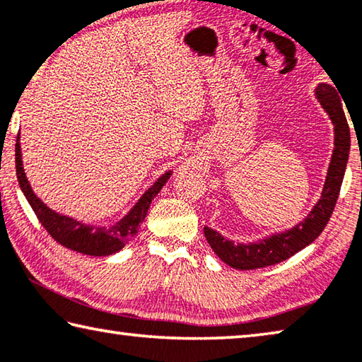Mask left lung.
<instances>
[{
  "mask_svg": "<svg viewBox=\"0 0 362 362\" xmlns=\"http://www.w3.org/2000/svg\"><path fill=\"white\" fill-rule=\"evenodd\" d=\"M315 98L329 114L335 132V148L329 170H327L322 197L315 203L306 219L296 223L293 228L269 235V237L253 243H233L232 240L222 237L219 232L212 230L211 227H204V237L212 251L233 269L251 271V269L274 266V264L288 259L290 256L311 245L322 233L332 212H334L343 175H345L351 140H349L345 111H343L340 96L337 95L335 88L327 83H319V87L315 88Z\"/></svg>",
  "mask_w": 362,
  "mask_h": 362,
  "instance_id": "left-lung-1",
  "label": "left lung"
}]
</instances>
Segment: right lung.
<instances>
[{
  "mask_svg": "<svg viewBox=\"0 0 362 362\" xmlns=\"http://www.w3.org/2000/svg\"><path fill=\"white\" fill-rule=\"evenodd\" d=\"M16 174L19 180L21 190L24 192L28 204L32 206L33 212L42 222V226L47 228V232L53 237L57 243L66 246L69 250L77 251V253L88 256H109L117 253L127 245L132 238L139 232L140 223L145 221L146 212L150 209V204L154 197L160 192V188L165 185V182L170 179L172 172H165L154 182L151 188L141 194V198L132 208L127 216H124L114 226L107 227H93L87 223L78 222L72 217L62 216L59 212L49 209L35 193H33L30 183H28L24 165H22L21 143L19 136L16 141Z\"/></svg>",
  "mask_w": 362,
  "mask_h": 362,
  "instance_id": "1",
  "label": "right lung"
}]
</instances>
